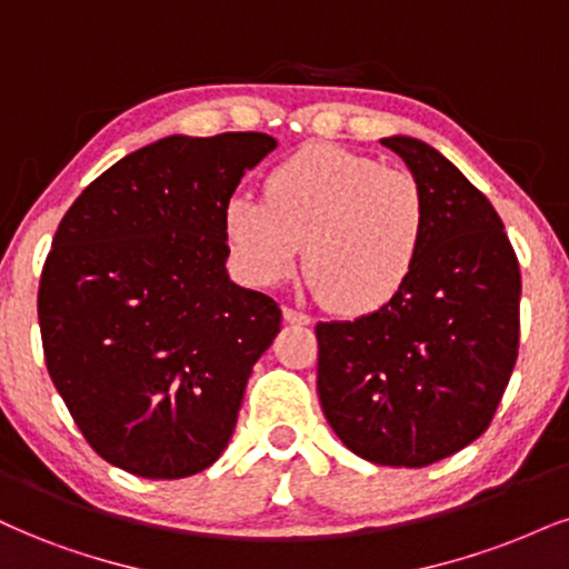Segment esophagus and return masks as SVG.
I'll use <instances>...</instances> for the list:
<instances>
[{
	"label": "esophagus",
	"instance_id": "1",
	"mask_svg": "<svg viewBox=\"0 0 569 569\" xmlns=\"http://www.w3.org/2000/svg\"><path fill=\"white\" fill-rule=\"evenodd\" d=\"M282 317H284V321H290V325H311V317H308V313L296 311V308H290V306L282 308Z\"/></svg>",
	"mask_w": 569,
	"mask_h": 569
}]
</instances>
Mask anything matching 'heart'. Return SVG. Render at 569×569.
Masks as SVG:
<instances>
[{
  "mask_svg": "<svg viewBox=\"0 0 569 569\" xmlns=\"http://www.w3.org/2000/svg\"><path fill=\"white\" fill-rule=\"evenodd\" d=\"M223 231L242 271L279 284L303 269L340 313H369L409 282L427 237V194L406 168L335 144H308L263 181V200L237 194Z\"/></svg>",
  "mask_w": 569,
  "mask_h": 569,
  "instance_id": "b5f03b06",
  "label": "heart"
}]
</instances>
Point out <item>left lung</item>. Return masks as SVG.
Masks as SVG:
<instances>
[{"label": "left lung", "instance_id": "1", "mask_svg": "<svg viewBox=\"0 0 569 569\" xmlns=\"http://www.w3.org/2000/svg\"><path fill=\"white\" fill-rule=\"evenodd\" d=\"M427 194V237L390 303L317 325V390L350 451L427 467L478 440L520 348V263L486 194L430 144L382 139Z\"/></svg>", "mask_w": 569, "mask_h": 569}]
</instances>
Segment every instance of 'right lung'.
I'll use <instances>...</instances> for the list:
<instances>
[{
    "mask_svg": "<svg viewBox=\"0 0 569 569\" xmlns=\"http://www.w3.org/2000/svg\"><path fill=\"white\" fill-rule=\"evenodd\" d=\"M273 147L258 131L166 137L62 216L39 282L41 346L70 417L113 467L179 480L227 448L282 311L229 282L223 213Z\"/></svg>",
    "mask_w": 569,
    "mask_h": 569,
    "instance_id": "obj_1",
    "label": "right lung"
}]
</instances>
